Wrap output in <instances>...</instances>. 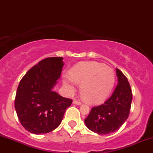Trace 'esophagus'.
<instances>
[{"instance_id":"34e87169","label":"esophagus","mask_w":153,"mask_h":153,"mask_svg":"<svg viewBox=\"0 0 153 153\" xmlns=\"http://www.w3.org/2000/svg\"><path fill=\"white\" fill-rule=\"evenodd\" d=\"M73 104H75V105H80L81 104V103L80 102V101H76V100H74V101H73Z\"/></svg>"}]
</instances>
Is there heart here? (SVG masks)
Returning <instances> with one entry per match:
<instances>
[{
  "mask_svg": "<svg viewBox=\"0 0 153 153\" xmlns=\"http://www.w3.org/2000/svg\"><path fill=\"white\" fill-rule=\"evenodd\" d=\"M116 76L110 67L97 62L79 63L70 72L62 75V82L69 93L75 91L77 84L80 85L82 99L91 103L104 101L112 91Z\"/></svg>",
  "mask_w": 153,
  "mask_h": 153,
  "instance_id": "b5f03b06",
  "label": "heart"
}]
</instances>
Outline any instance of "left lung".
Returning a JSON list of instances; mask_svg holds the SVG:
<instances>
[{
    "label": "left lung",
    "mask_w": 153,
    "mask_h": 153,
    "mask_svg": "<svg viewBox=\"0 0 153 153\" xmlns=\"http://www.w3.org/2000/svg\"><path fill=\"white\" fill-rule=\"evenodd\" d=\"M118 84L111 97L104 103L91 108L85 119V126L99 134L117 131L129 117L132 94L125 75L116 68Z\"/></svg>",
    "instance_id": "obj_1"
}]
</instances>
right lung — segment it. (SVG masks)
Segmentation results:
<instances>
[{
	"label": "right lung",
	"instance_id": "add662e5",
	"mask_svg": "<svg viewBox=\"0 0 153 153\" xmlns=\"http://www.w3.org/2000/svg\"><path fill=\"white\" fill-rule=\"evenodd\" d=\"M63 57H48L31 68L21 80L15 109L22 125L34 134H45L60 124L72 100L52 89L60 78Z\"/></svg>",
	"mask_w": 153,
	"mask_h": 153
}]
</instances>
